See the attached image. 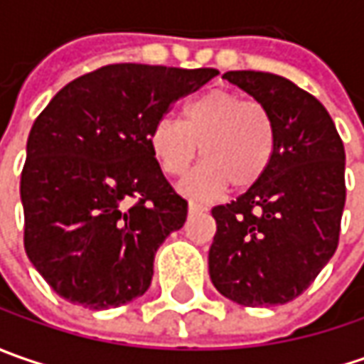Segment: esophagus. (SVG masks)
Segmentation results:
<instances>
[{
	"label": "esophagus",
	"mask_w": 364,
	"mask_h": 364,
	"mask_svg": "<svg viewBox=\"0 0 364 364\" xmlns=\"http://www.w3.org/2000/svg\"><path fill=\"white\" fill-rule=\"evenodd\" d=\"M188 210H190V215H198V213H204V210H206V206L200 203H194V200H190Z\"/></svg>",
	"instance_id": "esophagus-1"
}]
</instances>
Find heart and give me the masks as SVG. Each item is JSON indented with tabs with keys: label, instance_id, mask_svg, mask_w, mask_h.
<instances>
[{
	"label": "heart",
	"instance_id": "obj_1",
	"mask_svg": "<svg viewBox=\"0 0 364 364\" xmlns=\"http://www.w3.org/2000/svg\"><path fill=\"white\" fill-rule=\"evenodd\" d=\"M275 121L255 99L225 89L186 103L182 121L164 117L149 133V146L168 176H184L198 156L204 166L184 182L196 196L253 188L269 170L275 151Z\"/></svg>",
	"mask_w": 364,
	"mask_h": 364
}]
</instances>
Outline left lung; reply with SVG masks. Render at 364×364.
<instances>
[{"instance_id":"obj_1","label":"left lung","mask_w":364,"mask_h":364,"mask_svg":"<svg viewBox=\"0 0 364 364\" xmlns=\"http://www.w3.org/2000/svg\"><path fill=\"white\" fill-rule=\"evenodd\" d=\"M223 78L269 109L277 137L265 176L210 210L217 220L210 279L241 306L287 304L338 247L346 200L343 139L324 105L291 80L259 70H229Z\"/></svg>"}]
</instances>
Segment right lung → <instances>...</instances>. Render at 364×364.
Here are the masks:
<instances>
[{"label":"right lung","mask_w":364,"mask_h":364,"mask_svg":"<svg viewBox=\"0 0 364 364\" xmlns=\"http://www.w3.org/2000/svg\"><path fill=\"white\" fill-rule=\"evenodd\" d=\"M217 75L107 64L68 82L36 117L20 182L23 247L60 298L103 310L146 294L158 247L188 215L149 133Z\"/></svg>","instance_id":"1"}]
</instances>
